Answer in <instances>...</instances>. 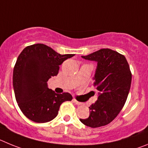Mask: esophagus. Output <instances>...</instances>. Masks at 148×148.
I'll return each instance as SVG.
<instances>
[{"instance_id": "obj_1", "label": "esophagus", "mask_w": 148, "mask_h": 148, "mask_svg": "<svg viewBox=\"0 0 148 148\" xmlns=\"http://www.w3.org/2000/svg\"><path fill=\"white\" fill-rule=\"evenodd\" d=\"M73 102H74V103H75L76 105H78V106H80V105H82V102H78V101H77V100H76L75 99H73Z\"/></svg>"}]
</instances>
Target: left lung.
Here are the masks:
<instances>
[{"label": "left lung", "instance_id": "left-lung-1", "mask_svg": "<svg viewBox=\"0 0 148 148\" xmlns=\"http://www.w3.org/2000/svg\"><path fill=\"white\" fill-rule=\"evenodd\" d=\"M82 58L96 61L94 86L99 91L97 100L89 107L90 115L80 119L90 127L105 126L119 114L127 100L132 74L125 57L110 49H102Z\"/></svg>", "mask_w": 148, "mask_h": 148}]
</instances>
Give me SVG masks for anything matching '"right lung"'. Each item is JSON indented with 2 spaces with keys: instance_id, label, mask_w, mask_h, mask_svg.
Wrapping results in <instances>:
<instances>
[{
  "instance_id": "right-lung-1",
  "label": "right lung",
  "mask_w": 148,
  "mask_h": 148,
  "mask_svg": "<svg viewBox=\"0 0 148 148\" xmlns=\"http://www.w3.org/2000/svg\"><path fill=\"white\" fill-rule=\"evenodd\" d=\"M74 55L58 54L42 43L21 51L13 71V88L18 106L28 119L38 123L49 122L58 116L62 102L72 99L69 93L56 94L49 89L47 82Z\"/></svg>"
}]
</instances>
